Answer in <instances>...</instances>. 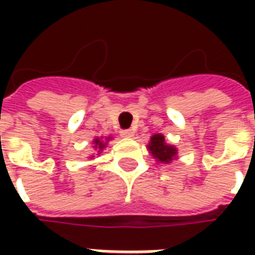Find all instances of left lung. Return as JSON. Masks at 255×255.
<instances>
[{
	"label": "left lung",
	"instance_id": "1",
	"mask_svg": "<svg viewBox=\"0 0 255 255\" xmlns=\"http://www.w3.org/2000/svg\"><path fill=\"white\" fill-rule=\"evenodd\" d=\"M95 147H100V149L102 150L104 147H105V144H104V142H101L100 139L97 138V139H95Z\"/></svg>",
	"mask_w": 255,
	"mask_h": 255
}]
</instances>
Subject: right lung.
I'll use <instances>...</instances> for the list:
<instances>
[{
    "mask_svg": "<svg viewBox=\"0 0 255 255\" xmlns=\"http://www.w3.org/2000/svg\"><path fill=\"white\" fill-rule=\"evenodd\" d=\"M149 150L151 154L154 155L157 160L161 162H169L173 160V157L176 155V149L173 146L165 143V138L157 133L151 138V142L149 144Z\"/></svg>",
    "mask_w": 255,
    "mask_h": 255,
    "instance_id": "1",
    "label": "right lung"
}]
</instances>
